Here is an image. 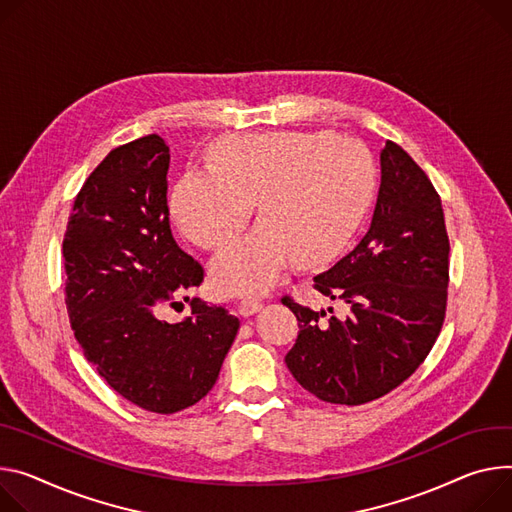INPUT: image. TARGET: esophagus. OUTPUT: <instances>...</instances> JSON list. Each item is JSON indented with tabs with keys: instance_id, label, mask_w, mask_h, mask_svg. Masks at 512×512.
Returning a JSON list of instances; mask_svg holds the SVG:
<instances>
[{
	"instance_id": "esophagus-1",
	"label": "esophagus",
	"mask_w": 512,
	"mask_h": 512,
	"mask_svg": "<svg viewBox=\"0 0 512 512\" xmlns=\"http://www.w3.org/2000/svg\"><path fill=\"white\" fill-rule=\"evenodd\" d=\"M263 308V304L259 302V300H243L241 302V314L243 316H251V314H255V312H259Z\"/></svg>"
}]
</instances>
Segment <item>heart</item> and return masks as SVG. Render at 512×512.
<instances>
[{
  "label": "heart",
  "instance_id": "obj_1",
  "mask_svg": "<svg viewBox=\"0 0 512 512\" xmlns=\"http://www.w3.org/2000/svg\"><path fill=\"white\" fill-rule=\"evenodd\" d=\"M212 167L188 169L169 196L177 228L202 249H220L261 222L212 263L214 286L232 296L263 294L298 259L316 267L353 241L376 192L369 151L333 132L224 136Z\"/></svg>",
  "mask_w": 512,
  "mask_h": 512
}]
</instances>
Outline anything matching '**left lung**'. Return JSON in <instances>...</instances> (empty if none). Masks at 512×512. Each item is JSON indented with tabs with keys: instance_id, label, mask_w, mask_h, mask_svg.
<instances>
[{
	"instance_id": "8db88e82",
	"label": "left lung",
	"mask_w": 512,
	"mask_h": 512,
	"mask_svg": "<svg viewBox=\"0 0 512 512\" xmlns=\"http://www.w3.org/2000/svg\"><path fill=\"white\" fill-rule=\"evenodd\" d=\"M380 169L365 237L314 277L316 290L345 302L349 314L322 320L324 310L282 298L300 322L286 365L304 390L331 404H365L400 386L429 355L445 318L449 239L441 200L392 141Z\"/></svg>"
}]
</instances>
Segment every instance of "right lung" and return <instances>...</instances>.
Instances as JSON below:
<instances>
[{
  "instance_id": "add662e5",
  "label": "right lung",
  "mask_w": 512,
  "mask_h": 512,
  "mask_svg": "<svg viewBox=\"0 0 512 512\" xmlns=\"http://www.w3.org/2000/svg\"><path fill=\"white\" fill-rule=\"evenodd\" d=\"M167 171L159 134L110 151L77 194L63 241L65 302L85 359L122 398L157 414L212 390L239 331L237 316L196 298L179 322L157 314L204 280L171 235Z\"/></svg>"
}]
</instances>
